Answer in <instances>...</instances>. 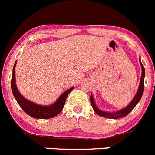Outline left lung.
<instances>
[{
	"label": "left lung",
	"mask_w": 155,
	"mask_h": 155,
	"mask_svg": "<svg viewBox=\"0 0 155 155\" xmlns=\"http://www.w3.org/2000/svg\"><path fill=\"white\" fill-rule=\"evenodd\" d=\"M140 64H141V69H142V73H141V81H140V85H139V88H138V90L137 92L136 95L134 97V99H132V101L131 102V103L126 107V108H123V109H121V110L118 111L116 112H114V113H110V112H102V111L99 110V108L96 107L95 105V102H94V99L93 97H92V95H91L90 96V102L91 105H92V108H93V110L95 111V112L97 115H100L102 117H105V118H112V119H117V118H123V117L126 116L127 115L130 113L131 111L134 109V108L136 106L137 104L138 103V102L141 99V96L143 95V92H144V76H145V72H144V66L141 63V60H140Z\"/></svg>",
	"instance_id": "1"
}]
</instances>
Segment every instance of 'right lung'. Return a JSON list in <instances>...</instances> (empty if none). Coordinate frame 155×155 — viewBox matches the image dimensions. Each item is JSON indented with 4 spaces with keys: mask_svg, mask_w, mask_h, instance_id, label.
<instances>
[{
    "mask_svg": "<svg viewBox=\"0 0 155 155\" xmlns=\"http://www.w3.org/2000/svg\"><path fill=\"white\" fill-rule=\"evenodd\" d=\"M16 63L14 64V68H13V74L12 78H11V89H12L13 95L14 98L17 100V103L21 107L23 110L30 115L31 117H34L36 118H40V119H45V118H50L56 116L58 114L60 113L63 108L66 102V99L67 98L69 92L73 89V88H70L67 91L62 94L60 97L58 99V100L55 102L54 104L49 106H42V105H37L30 101L27 100L25 98H24L21 93L17 90V86H16L15 82V66Z\"/></svg>",
    "mask_w": 155,
    "mask_h": 155,
    "instance_id": "1",
    "label": "right lung"
}]
</instances>
